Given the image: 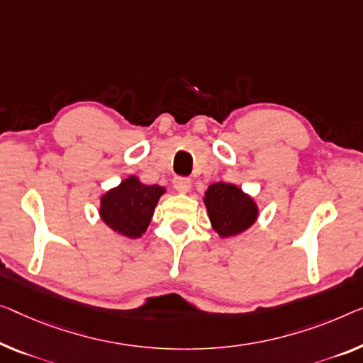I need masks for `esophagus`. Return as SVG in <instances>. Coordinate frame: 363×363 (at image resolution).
Here are the masks:
<instances>
[{"label":"esophagus","mask_w":363,"mask_h":363,"mask_svg":"<svg viewBox=\"0 0 363 363\" xmlns=\"http://www.w3.org/2000/svg\"><path fill=\"white\" fill-rule=\"evenodd\" d=\"M172 184H174V189L179 194H187L192 187L191 179H187V177H176L174 182H172Z\"/></svg>","instance_id":"34e87169"}]
</instances>
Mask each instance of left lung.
<instances>
[{
  "mask_svg": "<svg viewBox=\"0 0 363 363\" xmlns=\"http://www.w3.org/2000/svg\"><path fill=\"white\" fill-rule=\"evenodd\" d=\"M210 225L220 238H233L257 221L259 205L236 184H210L203 194Z\"/></svg>",
  "mask_w": 363,
  "mask_h": 363,
  "instance_id": "obj_1",
  "label": "left lung"
}]
</instances>
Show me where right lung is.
Segmentation results:
<instances>
[{"label":"right lung","instance_id":"add662e5","mask_svg":"<svg viewBox=\"0 0 363 363\" xmlns=\"http://www.w3.org/2000/svg\"><path fill=\"white\" fill-rule=\"evenodd\" d=\"M163 194H166L163 186H148L140 177L130 174L118 186L102 194L99 216L113 233L138 240L151 223L156 203Z\"/></svg>","mask_w":363,"mask_h":363}]
</instances>
